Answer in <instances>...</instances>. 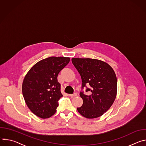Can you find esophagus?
I'll list each match as a JSON object with an SVG mask.
<instances>
[{"label":"esophagus","instance_id":"obj_1","mask_svg":"<svg viewBox=\"0 0 146 146\" xmlns=\"http://www.w3.org/2000/svg\"><path fill=\"white\" fill-rule=\"evenodd\" d=\"M77 95L76 93H74V94H69V96H70L71 98H73L74 96H76Z\"/></svg>","mask_w":146,"mask_h":146}]
</instances>
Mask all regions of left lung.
<instances>
[{
  "instance_id": "8db88e82",
  "label": "left lung",
  "mask_w": 146,
  "mask_h": 146,
  "mask_svg": "<svg viewBox=\"0 0 146 146\" xmlns=\"http://www.w3.org/2000/svg\"><path fill=\"white\" fill-rule=\"evenodd\" d=\"M72 62L80 73L82 88L89 85L85 95L81 92L82 105L78 113L87 118H95L106 112L114 103L117 91V80L113 69L106 62L96 59L73 58Z\"/></svg>"
}]
</instances>
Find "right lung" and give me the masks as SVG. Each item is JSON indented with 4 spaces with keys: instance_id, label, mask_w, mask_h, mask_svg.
<instances>
[{
    "instance_id": "1",
    "label": "right lung",
    "mask_w": 146,
    "mask_h": 146,
    "mask_svg": "<svg viewBox=\"0 0 146 146\" xmlns=\"http://www.w3.org/2000/svg\"><path fill=\"white\" fill-rule=\"evenodd\" d=\"M70 61V58L51 56L33 65L24 77L22 91L30 110L41 118L53 115L63 96L57 77Z\"/></svg>"
}]
</instances>
